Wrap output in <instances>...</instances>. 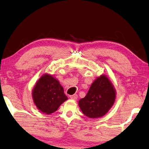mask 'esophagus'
Here are the masks:
<instances>
[{
  "mask_svg": "<svg viewBox=\"0 0 149 149\" xmlns=\"http://www.w3.org/2000/svg\"><path fill=\"white\" fill-rule=\"evenodd\" d=\"M70 98L73 99V100H77L78 98V95H70L69 96Z\"/></svg>",
  "mask_w": 149,
  "mask_h": 149,
  "instance_id": "34e87169",
  "label": "esophagus"
}]
</instances>
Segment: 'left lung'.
Listing matches in <instances>:
<instances>
[{"label": "left lung", "mask_w": 149, "mask_h": 149, "mask_svg": "<svg viewBox=\"0 0 149 149\" xmlns=\"http://www.w3.org/2000/svg\"><path fill=\"white\" fill-rule=\"evenodd\" d=\"M116 99V91L105 75L94 81L86 96L79 101L81 111L90 118H100L107 113Z\"/></svg>", "instance_id": "1"}]
</instances>
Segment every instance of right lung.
<instances>
[{
	"label": "right lung",
	"instance_id": "obj_1",
	"mask_svg": "<svg viewBox=\"0 0 149 149\" xmlns=\"http://www.w3.org/2000/svg\"><path fill=\"white\" fill-rule=\"evenodd\" d=\"M32 96L36 107L46 114L55 112L68 100L58 80L47 74H44L36 82Z\"/></svg>",
	"mask_w": 149,
	"mask_h": 149
}]
</instances>
